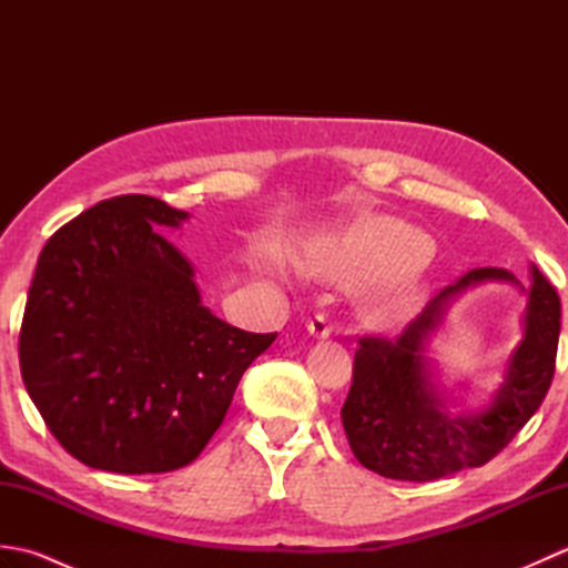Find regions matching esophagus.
Instances as JSON below:
<instances>
[{"mask_svg": "<svg viewBox=\"0 0 568 568\" xmlns=\"http://www.w3.org/2000/svg\"><path fill=\"white\" fill-rule=\"evenodd\" d=\"M307 329L312 336H317V339H329L334 332L332 320L327 315H315V320L307 322Z\"/></svg>", "mask_w": 568, "mask_h": 568, "instance_id": "obj_1", "label": "esophagus"}]
</instances>
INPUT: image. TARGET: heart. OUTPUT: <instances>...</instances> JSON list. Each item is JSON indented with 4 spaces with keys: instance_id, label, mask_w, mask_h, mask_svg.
Here are the masks:
<instances>
[{
    "instance_id": "1",
    "label": "heart",
    "mask_w": 568,
    "mask_h": 568,
    "mask_svg": "<svg viewBox=\"0 0 568 568\" xmlns=\"http://www.w3.org/2000/svg\"><path fill=\"white\" fill-rule=\"evenodd\" d=\"M432 256L429 239L415 226L390 216H358L324 239L317 263L332 281L356 287L368 285L366 315L376 324H395L413 312L422 297L419 265ZM268 275L283 277L277 263L265 265Z\"/></svg>"
}]
</instances>
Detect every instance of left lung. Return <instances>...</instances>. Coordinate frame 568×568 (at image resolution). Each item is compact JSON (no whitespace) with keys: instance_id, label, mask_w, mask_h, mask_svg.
<instances>
[{"instance_id":"8db88e82","label":"left lung","mask_w":568,"mask_h":568,"mask_svg":"<svg viewBox=\"0 0 568 568\" xmlns=\"http://www.w3.org/2000/svg\"><path fill=\"white\" fill-rule=\"evenodd\" d=\"M486 282H510L528 295L524 339L506 362L489 403L464 408L438 383L428 356L455 300ZM561 329L554 285L529 263V285L503 268H474L429 300L397 339L364 336L354 383L342 407L352 452L366 468L395 480H434L488 464L532 417L551 385Z\"/></svg>"}]
</instances>
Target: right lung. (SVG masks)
<instances>
[{
    "mask_svg": "<svg viewBox=\"0 0 568 568\" xmlns=\"http://www.w3.org/2000/svg\"><path fill=\"white\" fill-rule=\"evenodd\" d=\"M190 214L149 195L94 204L48 239L19 334L21 378L84 466L163 474L220 429L253 334L202 305L195 268L161 232Z\"/></svg>",
    "mask_w": 568,
    "mask_h": 568,
    "instance_id": "1",
    "label": "right lung"
}]
</instances>
